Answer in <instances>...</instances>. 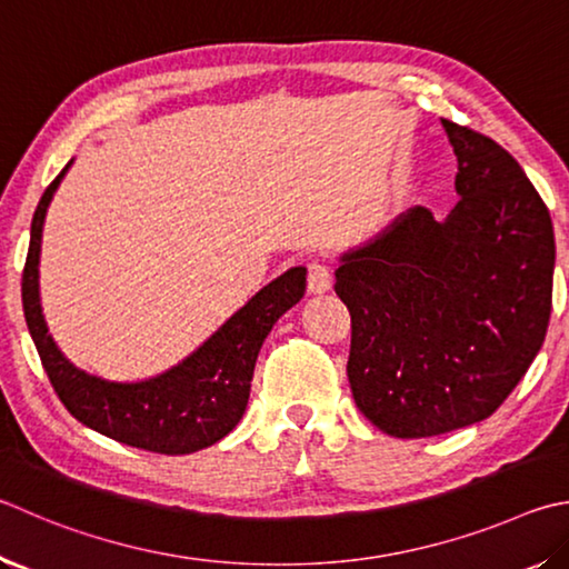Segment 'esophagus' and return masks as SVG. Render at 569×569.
Instances as JSON below:
<instances>
[{"mask_svg": "<svg viewBox=\"0 0 569 569\" xmlns=\"http://www.w3.org/2000/svg\"><path fill=\"white\" fill-rule=\"evenodd\" d=\"M333 286V273H330V266L323 261L308 263V291L311 293H326Z\"/></svg>", "mask_w": 569, "mask_h": 569, "instance_id": "esophagus-1", "label": "esophagus"}]
</instances>
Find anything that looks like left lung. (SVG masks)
Returning <instances> with one entry per match:
<instances>
[{
	"label": "left lung",
	"mask_w": 569,
	"mask_h": 569,
	"mask_svg": "<svg viewBox=\"0 0 569 569\" xmlns=\"http://www.w3.org/2000/svg\"><path fill=\"white\" fill-rule=\"evenodd\" d=\"M460 201L422 206L340 256L356 406L392 438L490 418L540 353L552 311L555 233L540 193L500 143L442 119Z\"/></svg>",
	"instance_id": "8db88e82"
}]
</instances>
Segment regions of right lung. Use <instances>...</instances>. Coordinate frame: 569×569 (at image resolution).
<instances>
[{
	"instance_id": "1",
	"label": "right lung",
	"mask_w": 569,
	"mask_h": 569,
	"mask_svg": "<svg viewBox=\"0 0 569 569\" xmlns=\"http://www.w3.org/2000/svg\"><path fill=\"white\" fill-rule=\"evenodd\" d=\"M69 167L71 161L47 186L37 206L22 273L24 318L51 388L79 422L123 446L161 456H189L213 446L243 418L258 350L276 320L303 298L306 268L296 266L263 286L203 346L167 373L139 383L89 376L57 348L39 303L41 229L51 196Z\"/></svg>"
}]
</instances>
